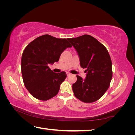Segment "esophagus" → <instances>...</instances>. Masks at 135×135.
Segmentation results:
<instances>
[{
    "label": "esophagus",
    "instance_id": "obj_1",
    "mask_svg": "<svg viewBox=\"0 0 135 135\" xmlns=\"http://www.w3.org/2000/svg\"><path fill=\"white\" fill-rule=\"evenodd\" d=\"M66 74H67V76H69V75H71L70 73H68V72L66 73Z\"/></svg>",
    "mask_w": 135,
    "mask_h": 135
}]
</instances>
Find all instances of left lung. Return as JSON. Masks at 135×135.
Segmentation results:
<instances>
[{"instance_id": "8db88e82", "label": "left lung", "mask_w": 135, "mask_h": 135, "mask_svg": "<svg viewBox=\"0 0 135 135\" xmlns=\"http://www.w3.org/2000/svg\"><path fill=\"white\" fill-rule=\"evenodd\" d=\"M68 40L79 56L80 66L86 69V78L76 75L73 84L75 96L81 101L91 103L100 99L108 90L113 76L112 62L107 49L89 35Z\"/></svg>"}]
</instances>
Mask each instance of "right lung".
I'll return each mask as SVG.
<instances>
[{"mask_svg": "<svg viewBox=\"0 0 135 135\" xmlns=\"http://www.w3.org/2000/svg\"><path fill=\"white\" fill-rule=\"evenodd\" d=\"M71 47L66 39L48 34L39 36L26 47L21 58V73L24 85L32 96L46 101L57 95L66 74L54 73L48 65L58 62L62 52Z\"/></svg>", "mask_w": 135, "mask_h": 135, "instance_id": "1", "label": "right lung"}]
</instances>
